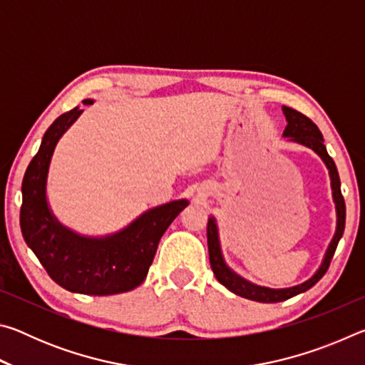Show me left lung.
I'll use <instances>...</instances> for the list:
<instances>
[{
	"label": "left lung",
	"instance_id": "8db88e82",
	"mask_svg": "<svg viewBox=\"0 0 365 365\" xmlns=\"http://www.w3.org/2000/svg\"><path fill=\"white\" fill-rule=\"evenodd\" d=\"M283 114L287 117L288 125L283 132V137H288L292 141L296 143H301L311 150L316 151L322 160L325 163L327 168L330 172L331 178V190H333V201H335L336 206V232L335 237H333L331 243L327 250V255L324 257V262L320 265V269L314 274L307 282L301 283V285H296L292 288H283V289H272L265 287H257L252 285V283L246 282L242 277L235 274L230 269L227 267L224 262V257H222L220 252V245H219V235H217V225H215L214 217H209L207 220V248H209V262H211L212 272L222 285L230 289L235 294L243 296L246 299L259 301V302H280L293 298V296L299 294L302 292H307L309 288H312L316 283L322 279L325 272L329 270V265L331 262V257L335 255L336 246L339 238L343 237L344 232V222H346V205L344 197L341 195V183H339V175L336 170V165L333 163V159L327 153V148L324 145V137L320 133L319 127L314 123L309 117L304 114L298 113L292 108L283 106Z\"/></svg>",
	"mask_w": 365,
	"mask_h": 365
}]
</instances>
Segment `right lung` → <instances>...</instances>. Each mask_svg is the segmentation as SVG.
<instances>
[{"instance_id":"1","label":"right lung","mask_w":365,"mask_h":365,"mask_svg":"<svg viewBox=\"0 0 365 365\" xmlns=\"http://www.w3.org/2000/svg\"><path fill=\"white\" fill-rule=\"evenodd\" d=\"M83 103L93 104L91 100ZM82 110L73 108L59 115L43 135L22 180L21 230L48 275L63 288L93 296L130 292L146 279L160 237L188 201L150 209L127 228L104 238L80 237L61 225L46 202L48 168L58 140Z\"/></svg>"}]
</instances>
